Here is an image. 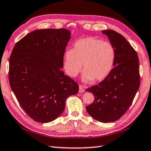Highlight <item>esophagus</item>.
Wrapping results in <instances>:
<instances>
[{"label":"esophagus","mask_w":151,"mask_h":151,"mask_svg":"<svg viewBox=\"0 0 151 151\" xmlns=\"http://www.w3.org/2000/svg\"><path fill=\"white\" fill-rule=\"evenodd\" d=\"M84 91H85V87L82 85H80L79 86V93L84 92Z\"/></svg>","instance_id":"34e87169"}]
</instances>
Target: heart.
Segmentation results:
<instances>
[{
    "mask_svg": "<svg viewBox=\"0 0 151 151\" xmlns=\"http://www.w3.org/2000/svg\"><path fill=\"white\" fill-rule=\"evenodd\" d=\"M115 58L116 50L111 42L86 37L76 41L73 49L65 50L63 68L68 76L75 78L81 71L82 64V81H101L111 73Z\"/></svg>",
    "mask_w": 151,
    "mask_h": 151,
    "instance_id": "obj_1",
    "label": "heart"
}]
</instances>
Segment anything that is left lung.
I'll list each match as a JSON object with an SVG mask.
<instances>
[{
	"label": "left lung",
	"instance_id": "left-lung-1",
	"mask_svg": "<svg viewBox=\"0 0 151 151\" xmlns=\"http://www.w3.org/2000/svg\"><path fill=\"white\" fill-rule=\"evenodd\" d=\"M116 50L114 68L105 79L86 89L94 101L86 107L94 119L113 122L125 114L139 88V63L136 52L122 35L115 31H102Z\"/></svg>",
	"mask_w": 151,
	"mask_h": 151
}]
</instances>
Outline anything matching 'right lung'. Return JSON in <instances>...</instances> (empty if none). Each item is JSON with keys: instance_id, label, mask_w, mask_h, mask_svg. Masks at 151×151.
<instances>
[{"instance_id": "1", "label": "right lung", "mask_w": 151, "mask_h": 151, "mask_svg": "<svg viewBox=\"0 0 151 151\" xmlns=\"http://www.w3.org/2000/svg\"><path fill=\"white\" fill-rule=\"evenodd\" d=\"M70 37L65 29H38L22 38L12 52L10 87L21 107L38 122L55 120L67 97L78 92V84L61 70Z\"/></svg>"}]
</instances>
